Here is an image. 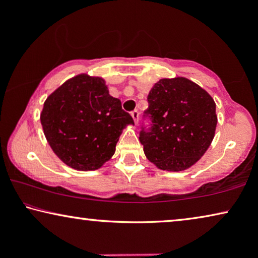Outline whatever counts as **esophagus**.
I'll list each match as a JSON object with an SVG mask.
<instances>
[{
  "label": "esophagus",
  "mask_w": 258,
  "mask_h": 258,
  "mask_svg": "<svg viewBox=\"0 0 258 258\" xmlns=\"http://www.w3.org/2000/svg\"><path fill=\"white\" fill-rule=\"evenodd\" d=\"M139 116H140V114H139V111H137V110L132 111V117L134 118V121H135V124L139 123Z\"/></svg>",
  "instance_id": "34e87169"
}]
</instances>
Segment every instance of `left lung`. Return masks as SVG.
<instances>
[{"label": "left lung", "instance_id": "left-lung-1", "mask_svg": "<svg viewBox=\"0 0 258 258\" xmlns=\"http://www.w3.org/2000/svg\"><path fill=\"white\" fill-rule=\"evenodd\" d=\"M151 126L142 128L144 154L158 169L182 171L192 167L210 147L217 124L213 97L185 77L162 79L148 95Z\"/></svg>", "mask_w": 258, "mask_h": 258}]
</instances>
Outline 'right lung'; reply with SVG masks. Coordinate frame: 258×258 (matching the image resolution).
I'll return each mask as SVG.
<instances>
[{
  "label": "right lung",
  "instance_id": "obj_1",
  "mask_svg": "<svg viewBox=\"0 0 258 258\" xmlns=\"http://www.w3.org/2000/svg\"><path fill=\"white\" fill-rule=\"evenodd\" d=\"M41 124L49 146L76 170H96L111 158L122 130L134 119L109 95L102 77L81 74L45 100Z\"/></svg>",
  "mask_w": 258,
  "mask_h": 258
}]
</instances>
